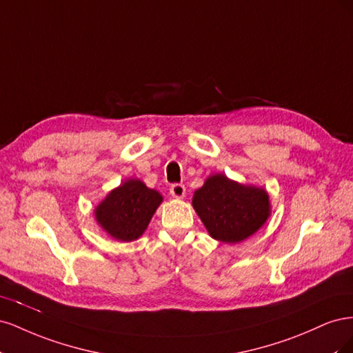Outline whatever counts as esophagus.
I'll use <instances>...</instances> for the list:
<instances>
[{
	"instance_id": "obj_1",
	"label": "esophagus",
	"mask_w": 353,
	"mask_h": 353,
	"mask_svg": "<svg viewBox=\"0 0 353 353\" xmlns=\"http://www.w3.org/2000/svg\"><path fill=\"white\" fill-rule=\"evenodd\" d=\"M170 194L175 199H184L185 197V187L184 184H172L170 185Z\"/></svg>"
}]
</instances>
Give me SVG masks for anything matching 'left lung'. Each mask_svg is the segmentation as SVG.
I'll use <instances>...</instances> for the list:
<instances>
[{
	"label": "left lung",
	"mask_w": 353,
	"mask_h": 353,
	"mask_svg": "<svg viewBox=\"0 0 353 353\" xmlns=\"http://www.w3.org/2000/svg\"><path fill=\"white\" fill-rule=\"evenodd\" d=\"M193 208L210 237L222 243L245 240L271 215L270 196L263 188L239 184L223 174L210 175L196 190Z\"/></svg>",
	"instance_id": "8db88e82"
}]
</instances>
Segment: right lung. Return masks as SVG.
<instances>
[{"mask_svg":"<svg viewBox=\"0 0 353 353\" xmlns=\"http://www.w3.org/2000/svg\"><path fill=\"white\" fill-rule=\"evenodd\" d=\"M163 201L162 194L145 187L140 179H126L112 190L95 208L100 227L119 241H132L143 236L156 209Z\"/></svg>","mask_w":353,"mask_h":353,"instance_id":"add662e5","label":"right lung"}]
</instances>
